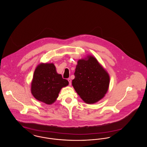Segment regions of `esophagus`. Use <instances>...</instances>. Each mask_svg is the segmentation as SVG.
I'll return each instance as SVG.
<instances>
[{
    "instance_id": "1",
    "label": "esophagus",
    "mask_w": 147,
    "mask_h": 147,
    "mask_svg": "<svg viewBox=\"0 0 147 147\" xmlns=\"http://www.w3.org/2000/svg\"><path fill=\"white\" fill-rule=\"evenodd\" d=\"M68 82H69V84L70 85L71 84V79H70V78H68Z\"/></svg>"
}]
</instances>
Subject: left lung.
<instances>
[{"label":"left lung","mask_w":147,"mask_h":147,"mask_svg":"<svg viewBox=\"0 0 147 147\" xmlns=\"http://www.w3.org/2000/svg\"><path fill=\"white\" fill-rule=\"evenodd\" d=\"M72 85L85 102L94 104L104 97L110 84V76L93 56L78 61Z\"/></svg>","instance_id":"1"}]
</instances>
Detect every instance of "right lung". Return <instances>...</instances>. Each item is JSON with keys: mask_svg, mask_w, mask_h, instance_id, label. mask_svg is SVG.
<instances>
[{"mask_svg": "<svg viewBox=\"0 0 147 147\" xmlns=\"http://www.w3.org/2000/svg\"><path fill=\"white\" fill-rule=\"evenodd\" d=\"M68 84L67 80L57 73L53 63H41L34 71L31 91L36 99L51 105L56 101L61 89Z\"/></svg>", "mask_w": 147, "mask_h": 147, "instance_id": "add662e5", "label": "right lung"}]
</instances>
